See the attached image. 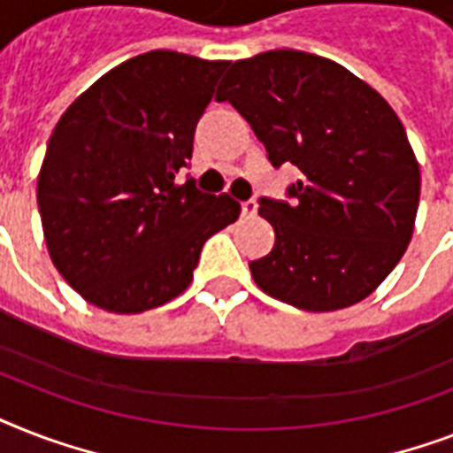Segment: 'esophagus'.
I'll use <instances>...</instances> for the list:
<instances>
[{"label": "esophagus", "mask_w": 453, "mask_h": 453, "mask_svg": "<svg viewBox=\"0 0 453 453\" xmlns=\"http://www.w3.org/2000/svg\"><path fill=\"white\" fill-rule=\"evenodd\" d=\"M256 211H258V204H256L254 199H249V202H242V216H244V219H254Z\"/></svg>", "instance_id": "34e87169"}]
</instances>
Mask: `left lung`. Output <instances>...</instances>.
Returning a JSON list of instances; mask_svg holds the SVG:
<instances>
[{
  "label": "left lung",
  "instance_id": "1",
  "mask_svg": "<svg viewBox=\"0 0 453 453\" xmlns=\"http://www.w3.org/2000/svg\"><path fill=\"white\" fill-rule=\"evenodd\" d=\"M220 84L270 162L303 173L294 204L261 199L275 247L249 263L258 289L308 312L365 301L414 234L421 169L400 117L350 70L294 49L234 60Z\"/></svg>",
  "mask_w": 453,
  "mask_h": 453
}]
</instances>
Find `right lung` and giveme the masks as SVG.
I'll return each mask as SVG.
<instances>
[{"label":"right lung","mask_w":453,"mask_h":453,"mask_svg":"<svg viewBox=\"0 0 453 453\" xmlns=\"http://www.w3.org/2000/svg\"><path fill=\"white\" fill-rule=\"evenodd\" d=\"M227 60L141 53L94 81L56 124L37 176L53 265L115 315L159 308L192 282L204 242L240 219L227 192L176 183Z\"/></svg>","instance_id":"add662e5"}]
</instances>
